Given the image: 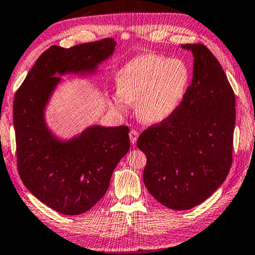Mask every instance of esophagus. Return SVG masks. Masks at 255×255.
<instances>
[{
  "label": "esophagus",
  "mask_w": 255,
  "mask_h": 255,
  "mask_svg": "<svg viewBox=\"0 0 255 255\" xmlns=\"http://www.w3.org/2000/svg\"><path fill=\"white\" fill-rule=\"evenodd\" d=\"M128 136H129V140H131V143L135 144L137 137H138V132L135 131V129H131L128 133Z\"/></svg>",
  "instance_id": "1"
}]
</instances>
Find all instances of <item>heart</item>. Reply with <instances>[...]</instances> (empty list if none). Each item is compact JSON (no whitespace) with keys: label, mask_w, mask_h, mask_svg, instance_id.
I'll return each mask as SVG.
<instances>
[{"label":"heart","mask_w":255,"mask_h":255,"mask_svg":"<svg viewBox=\"0 0 255 255\" xmlns=\"http://www.w3.org/2000/svg\"><path fill=\"white\" fill-rule=\"evenodd\" d=\"M191 73L183 60L146 53L134 57L120 70L119 91L113 104L126 113L129 103H136V115L145 123L169 119L183 101Z\"/></svg>","instance_id":"b5f03b06"}]
</instances>
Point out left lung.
<instances>
[{
    "instance_id": "8db88e82",
    "label": "left lung",
    "mask_w": 255,
    "mask_h": 255,
    "mask_svg": "<svg viewBox=\"0 0 255 255\" xmlns=\"http://www.w3.org/2000/svg\"><path fill=\"white\" fill-rule=\"evenodd\" d=\"M193 53V79L176 111L143 131L136 145L146 156L143 180L161 204L184 211L201 204L227 179L232 165L234 91L212 52Z\"/></svg>"
}]
</instances>
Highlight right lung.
Here are the masks:
<instances>
[{
    "mask_svg": "<svg viewBox=\"0 0 255 255\" xmlns=\"http://www.w3.org/2000/svg\"><path fill=\"white\" fill-rule=\"evenodd\" d=\"M113 38L63 49L53 45L36 60L13 103L18 175L26 189L56 212L79 215L103 198L119 161L129 150L126 126L92 127L69 142L51 135L43 109L68 72H93L112 54Z\"/></svg>",
    "mask_w": 255,
    "mask_h": 255,
    "instance_id": "add662e5",
    "label": "right lung"
}]
</instances>
